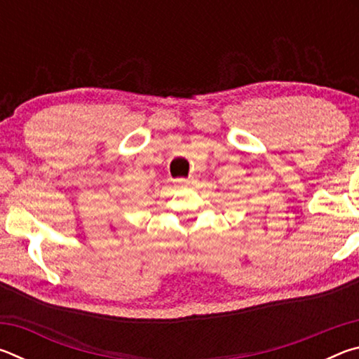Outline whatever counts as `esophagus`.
<instances>
[{"instance_id":"1","label":"esophagus","mask_w":359,"mask_h":359,"mask_svg":"<svg viewBox=\"0 0 359 359\" xmlns=\"http://www.w3.org/2000/svg\"><path fill=\"white\" fill-rule=\"evenodd\" d=\"M180 184L182 185H185V187H194L198 184V177H188V179H182L180 180Z\"/></svg>"}]
</instances>
